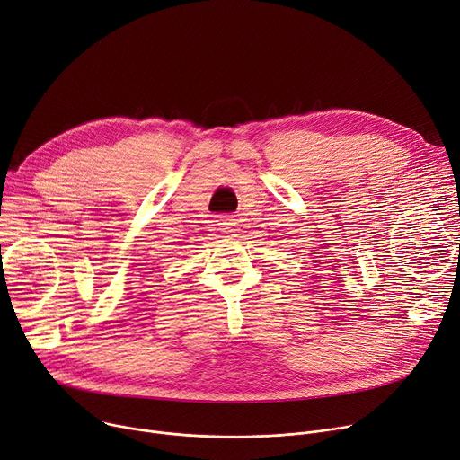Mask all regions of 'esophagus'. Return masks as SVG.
I'll return each instance as SVG.
<instances>
[{"label": "esophagus", "mask_w": 460, "mask_h": 460, "mask_svg": "<svg viewBox=\"0 0 460 460\" xmlns=\"http://www.w3.org/2000/svg\"><path fill=\"white\" fill-rule=\"evenodd\" d=\"M236 226H238V220L236 218H224L218 222V231H222V234H233L236 231Z\"/></svg>", "instance_id": "esophagus-1"}]
</instances>
